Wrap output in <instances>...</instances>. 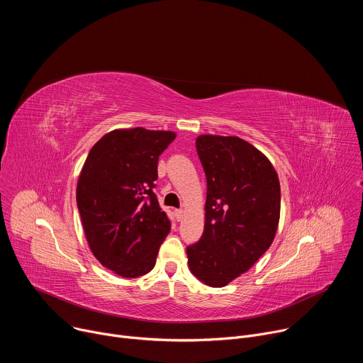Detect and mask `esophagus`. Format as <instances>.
<instances>
[{"label": "esophagus", "instance_id": "34e87169", "mask_svg": "<svg viewBox=\"0 0 363 363\" xmlns=\"http://www.w3.org/2000/svg\"><path fill=\"white\" fill-rule=\"evenodd\" d=\"M184 214H185V213H184V210H177V211H175L177 220H178V221H181V220L184 218Z\"/></svg>", "mask_w": 363, "mask_h": 363}]
</instances>
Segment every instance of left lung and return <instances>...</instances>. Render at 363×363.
Segmentation results:
<instances>
[{
	"mask_svg": "<svg viewBox=\"0 0 363 363\" xmlns=\"http://www.w3.org/2000/svg\"><path fill=\"white\" fill-rule=\"evenodd\" d=\"M206 177L205 224L186 247L191 273L224 287L248 272L272 245L280 220V181L266 155L238 136L199 135Z\"/></svg>",
	"mask_w": 363,
	"mask_h": 363,
	"instance_id": "obj_1",
	"label": "left lung"
}]
</instances>
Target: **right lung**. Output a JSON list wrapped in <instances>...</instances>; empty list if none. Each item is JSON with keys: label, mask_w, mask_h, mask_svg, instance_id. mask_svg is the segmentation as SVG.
<instances>
[{"label": "right lung", "mask_w": 363, "mask_h": 363, "mask_svg": "<svg viewBox=\"0 0 363 363\" xmlns=\"http://www.w3.org/2000/svg\"><path fill=\"white\" fill-rule=\"evenodd\" d=\"M175 138L172 130L115 129L93 145L80 171L76 199L89 248L121 277L149 273L171 231L153 182Z\"/></svg>", "instance_id": "add662e5"}]
</instances>
